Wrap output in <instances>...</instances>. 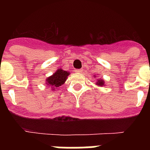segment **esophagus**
Returning a JSON list of instances; mask_svg holds the SVG:
<instances>
[{
  "mask_svg": "<svg viewBox=\"0 0 150 150\" xmlns=\"http://www.w3.org/2000/svg\"><path fill=\"white\" fill-rule=\"evenodd\" d=\"M75 72L79 73V74H80V73H83V70H82V69H80V70L78 69V70H76V71H75Z\"/></svg>",
  "mask_w": 150,
  "mask_h": 150,
  "instance_id": "1",
  "label": "esophagus"
}]
</instances>
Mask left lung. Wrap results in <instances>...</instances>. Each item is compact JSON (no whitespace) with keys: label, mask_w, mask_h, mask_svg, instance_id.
<instances>
[{"label":"left lung","mask_w":150,"mask_h":150,"mask_svg":"<svg viewBox=\"0 0 150 150\" xmlns=\"http://www.w3.org/2000/svg\"><path fill=\"white\" fill-rule=\"evenodd\" d=\"M97 85H98V86H104V82H103V80H98V83H97Z\"/></svg>","instance_id":"left-lung-1"}]
</instances>
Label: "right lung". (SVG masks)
<instances>
[{
    "instance_id": "obj_1",
    "label": "right lung",
    "mask_w": 150,
    "mask_h": 150,
    "mask_svg": "<svg viewBox=\"0 0 150 150\" xmlns=\"http://www.w3.org/2000/svg\"><path fill=\"white\" fill-rule=\"evenodd\" d=\"M69 73H67V71L59 69L52 76L46 79V83H47V85H50V86H53L54 88H58L64 83Z\"/></svg>"
}]
</instances>
